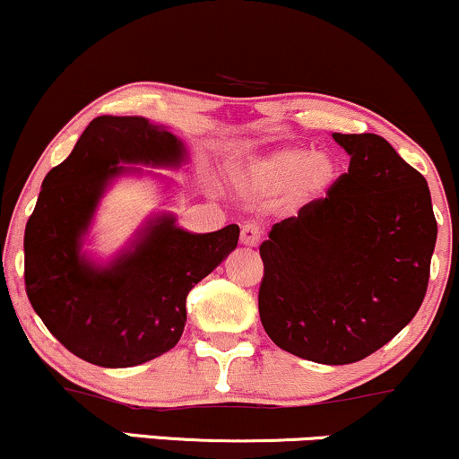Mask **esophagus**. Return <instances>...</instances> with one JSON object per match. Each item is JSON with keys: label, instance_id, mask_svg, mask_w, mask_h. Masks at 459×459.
Masks as SVG:
<instances>
[{"label": "esophagus", "instance_id": "esophagus-1", "mask_svg": "<svg viewBox=\"0 0 459 459\" xmlns=\"http://www.w3.org/2000/svg\"><path fill=\"white\" fill-rule=\"evenodd\" d=\"M262 240V225L245 223L240 228V243L247 247H255Z\"/></svg>", "mask_w": 459, "mask_h": 459}]
</instances>
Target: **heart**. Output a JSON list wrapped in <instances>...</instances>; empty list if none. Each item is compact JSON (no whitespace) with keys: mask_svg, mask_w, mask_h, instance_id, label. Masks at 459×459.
Returning <instances> with one entry per match:
<instances>
[{"mask_svg":"<svg viewBox=\"0 0 459 459\" xmlns=\"http://www.w3.org/2000/svg\"><path fill=\"white\" fill-rule=\"evenodd\" d=\"M262 175L275 186L299 179L306 193H321L333 179V162L327 156H314L310 149H284L264 162Z\"/></svg>","mask_w":459,"mask_h":459,"instance_id":"1","label":"heart"}]
</instances>
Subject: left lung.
<instances>
[{"label":"left lung","instance_id":"1","mask_svg":"<svg viewBox=\"0 0 459 459\" xmlns=\"http://www.w3.org/2000/svg\"><path fill=\"white\" fill-rule=\"evenodd\" d=\"M351 156L325 197L273 225L260 245V321L284 351L351 364L419 312L436 247L425 178L377 134H333Z\"/></svg>","mask_w":459,"mask_h":459}]
</instances>
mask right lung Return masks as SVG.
<instances>
[{
  "label": "right lung",
  "mask_w": 459,
  "mask_h": 459,
  "mask_svg": "<svg viewBox=\"0 0 459 459\" xmlns=\"http://www.w3.org/2000/svg\"><path fill=\"white\" fill-rule=\"evenodd\" d=\"M182 141L143 117L92 118L65 162L45 175L25 225V292L63 347L106 368L149 362L178 344L190 288L238 245V225L210 234L160 216L134 249L95 266L80 254L106 184L123 167H178Z\"/></svg>",
  "instance_id": "add662e5"
}]
</instances>
